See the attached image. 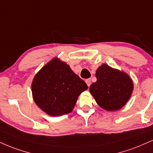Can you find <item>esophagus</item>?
Masks as SVG:
<instances>
[{
  "mask_svg": "<svg viewBox=\"0 0 153 153\" xmlns=\"http://www.w3.org/2000/svg\"><path fill=\"white\" fill-rule=\"evenodd\" d=\"M85 82H86V84L88 85V87H90V85H91V80L90 78L89 79H86Z\"/></svg>",
  "mask_w": 153,
  "mask_h": 153,
  "instance_id": "esophagus-1",
  "label": "esophagus"
}]
</instances>
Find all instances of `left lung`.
<instances>
[{"label":"left lung","mask_w":153,"mask_h":153,"mask_svg":"<svg viewBox=\"0 0 153 153\" xmlns=\"http://www.w3.org/2000/svg\"><path fill=\"white\" fill-rule=\"evenodd\" d=\"M97 81L90 87V92L98 105L108 111L122 108L130 99L133 82L128 74L102 64L97 69Z\"/></svg>","instance_id":"left-lung-1"}]
</instances>
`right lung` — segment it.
<instances>
[{"label":"right lung","mask_w":153,"mask_h":153,"mask_svg":"<svg viewBox=\"0 0 153 153\" xmlns=\"http://www.w3.org/2000/svg\"><path fill=\"white\" fill-rule=\"evenodd\" d=\"M31 89L40 109L51 116H59L73 111L88 85L68 65L55 58L35 75Z\"/></svg>","instance_id":"add662e5"}]
</instances>
